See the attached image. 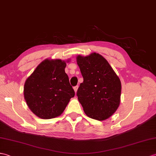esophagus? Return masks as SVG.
<instances>
[{
    "label": "esophagus",
    "instance_id": "1",
    "mask_svg": "<svg viewBox=\"0 0 156 156\" xmlns=\"http://www.w3.org/2000/svg\"><path fill=\"white\" fill-rule=\"evenodd\" d=\"M78 86H74V92H75V93H76V92H77V90H78Z\"/></svg>",
    "mask_w": 156,
    "mask_h": 156
}]
</instances>
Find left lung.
<instances>
[{
  "instance_id": "1",
  "label": "left lung",
  "mask_w": 156,
  "mask_h": 156,
  "mask_svg": "<svg viewBox=\"0 0 156 156\" xmlns=\"http://www.w3.org/2000/svg\"><path fill=\"white\" fill-rule=\"evenodd\" d=\"M76 61L84 81L77 91L80 103L88 117L102 121L117 110L120 103L121 82L100 54L78 55Z\"/></svg>"
}]
</instances>
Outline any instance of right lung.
Wrapping results in <instances>:
<instances>
[{
	"label": "right lung",
	"mask_w": 156,
	"mask_h": 156,
	"mask_svg": "<svg viewBox=\"0 0 156 156\" xmlns=\"http://www.w3.org/2000/svg\"><path fill=\"white\" fill-rule=\"evenodd\" d=\"M66 66V62L60 59H46L25 82V101L30 110L40 118L59 116L74 96V90L65 72Z\"/></svg>",
	"instance_id": "right-lung-1"
}]
</instances>
